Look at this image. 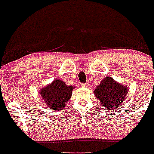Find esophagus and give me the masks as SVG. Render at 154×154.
Listing matches in <instances>:
<instances>
[{
  "label": "esophagus",
  "mask_w": 154,
  "mask_h": 154,
  "mask_svg": "<svg viewBox=\"0 0 154 154\" xmlns=\"http://www.w3.org/2000/svg\"><path fill=\"white\" fill-rule=\"evenodd\" d=\"M81 87H88L89 84H81Z\"/></svg>",
  "instance_id": "esophagus-1"
}]
</instances>
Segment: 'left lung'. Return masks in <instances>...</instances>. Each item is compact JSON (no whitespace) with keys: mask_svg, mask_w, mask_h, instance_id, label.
Segmentation results:
<instances>
[{"mask_svg":"<svg viewBox=\"0 0 154 154\" xmlns=\"http://www.w3.org/2000/svg\"><path fill=\"white\" fill-rule=\"evenodd\" d=\"M127 93L125 86L119 84L110 77L103 79L94 90L95 96L106 110H114L119 108L123 103Z\"/></svg>","mask_w":154,"mask_h":154,"instance_id":"8db88e82","label":"left lung"}]
</instances>
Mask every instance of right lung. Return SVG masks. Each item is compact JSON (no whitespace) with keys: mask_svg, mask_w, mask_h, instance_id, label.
I'll return each mask as SVG.
<instances>
[{"mask_svg":"<svg viewBox=\"0 0 154 154\" xmlns=\"http://www.w3.org/2000/svg\"><path fill=\"white\" fill-rule=\"evenodd\" d=\"M73 86H67L65 83L60 80H55L40 91L48 106L54 110L63 109L65 103L72 95Z\"/></svg>","mask_w":154,"mask_h":154,"instance_id":"right-lung-1","label":"right lung"}]
</instances>
